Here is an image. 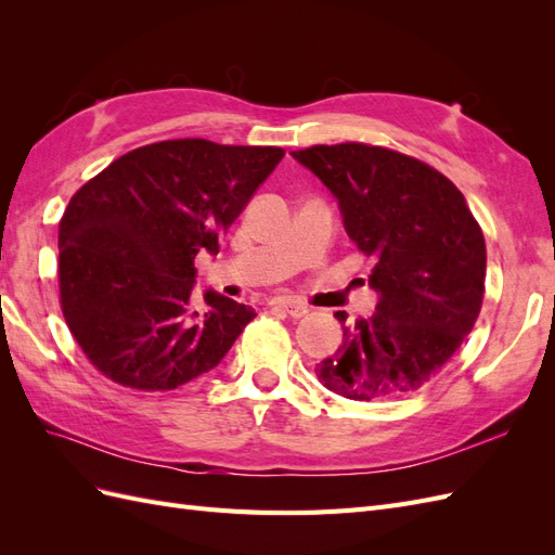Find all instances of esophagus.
<instances>
[{"label": "esophagus", "instance_id": "obj_1", "mask_svg": "<svg viewBox=\"0 0 555 555\" xmlns=\"http://www.w3.org/2000/svg\"><path fill=\"white\" fill-rule=\"evenodd\" d=\"M275 306L278 308H282L284 312L287 314H292V317H304L306 312H308V306L304 304V300H298V298H278L275 300Z\"/></svg>", "mask_w": 555, "mask_h": 555}]
</instances>
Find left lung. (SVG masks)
Here are the masks:
<instances>
[{
  "instance_id": "1",
  "label": "left lung",
  "mask_w": 555,
  "mask_h": 555,
  "mask_svg": "<svg viewBox=\"0 0 555 555\" xmlns=\"http://www.w3.org/2000/svg\"><path fill=\"white\" fill-rule=\"evenodd\" d=\"M292 157L324 182L347 236L375 261V314L343 326V345L314 367L319 382L351 400L422 389L481 310L486 245L465 196L428 164L386 147L312 145Z\"/></svg>"
}]
</instances>
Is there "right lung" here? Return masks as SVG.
<instances>
[{
	"instance_id": "1",
	"label": "right lung",
	"mask_w": 555,
	"mask_h": 555,
	"mask_svg": "<svg viewBox=\"0 0 555 555\" xmlns=\"http://www.w3.org/2000/svg\"><path fill=\"white\" fill-rule=\"evenodd\" d=\"M282 157V147L162 141L74 194L60 222V298L96 371L171 391L220 365L257 312L212 289L198 306L194 257L220 251Z\"/></svg>"
}]
</instances>
